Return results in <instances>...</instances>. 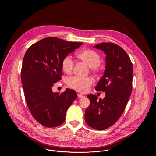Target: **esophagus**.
<instances>
[{
    "mask_svg": "<svg viewBox=\"0 0 156 156\" xmlns=\"http://www.w3.org/2000/svg\"><path fill=\"white\" fill-rule=\"evenodd\" d=\"M77 97H78V98H83V97H84L85 96H84L83 95L81 94H77Z\"/></svg>",
    "mask_w": 156,
    "mask_h": 156,
    "instance_id": "34e87169",
    "label": "esophagus"
}]
</instances>
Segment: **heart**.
Segmentation results:
<instances>
[{
  "mask_svg": "<svg viewBox=\"0 0 156 156\" xmlns=\"http://www.w3.org/2000/svg\"><path fill=\"white\" fill-rule=\"evenodd\" d=\"M77 58L90 67L92 69L95 70L98 67L101 62L100 55L94 50L87 49L83 50L76 55ZM74 67V62L70 56H66L62 61V70L68 74L72 73ZM92 84V80L90 77L81 78L74 76L69 78L67 80V85L71 88L80 92H86L89 90Z\"/></svg>",
  "mask_w": 156,
  "mask_h": 156,
  "instance_id": "obj_1",
  "label": "heart"
}]
</instances>
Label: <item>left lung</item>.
Returning <instances> with one entry per match:
<instances>
[{
  "label": "left lung",
  "instance_id": "left-lung-1",
  "mask_svg": "<svg viewBox=\"0 0 156 156\" xmlns=\"http://www.w3.org/2000/svg\"><path fill=\"white\" fill-rule=\"evenodd\" d=\"M93 47L104 51L106 67L95 87L97 91L105 92L103 99L96 95L87 97L90 105L85 113V119L90 127L105 130L120 118L128 103L132 90L133 66L125 50L111 43H102Z\"/></svg>",
  "mask_w": 156,
  "mask_h": 156
}]
</instances>
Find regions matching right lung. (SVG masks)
I'll return each mask as SVG.
<instances>
[{
	"instance_id": "obj_1",
	"label": "right lung",
	"mask_w": 156,
	"mask_h": 156,
	"mask_svg": "<svg viewBox=\"0 0 156 156\" xmlns=\"http://www.w3.org/2000/svg\"><path fill=\"white\" fill-rule=\"evenodd\" d=\"M82 44L47 37L32 45L24 55L21 78L25 99L33 117L45 127L61 125L77 98L73 89L59 94L52 87L61 80L63 59Z\"/></svg>"
}]
</instances>
